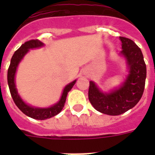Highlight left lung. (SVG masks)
Here are the masks:
<instances>
[{
  "instance_id": "obj_1",
  "label": "left lung",
  "mask_w": 155,
  "mask_h": 155,
  "mask_svg": "<svg viewBox=\"0 0 155 155\" xmlns=\"http://www.w3.org/2000/svg\"><path fill=\"white\" fill-rule=\"evenodd\" d=\"M122 42L121 54L125 56L130 68V74L122 86L110 93H103L90 81L88 99L97 111L104 114L117 116L134 108L144 92L147 66L142 51L133 40L120 37Z\"/></svg>"
}]
</instances>
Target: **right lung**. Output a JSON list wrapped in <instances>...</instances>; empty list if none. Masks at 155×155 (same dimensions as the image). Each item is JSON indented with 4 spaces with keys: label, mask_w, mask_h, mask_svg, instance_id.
<instances>
[{
    "label": "right lung",
    "mask_w": 155,
    "mask_h": 155,
    "mask_svg": "<svg viewBox=\"0 0 155 155\" xmlns=\"http://www.w3.org/2000/svg\"><path fill=\"white\" fill-rule=\"evenodd\" d=\"M42 46H43V43L38 39L30 40V41H27L24 44L21 45L16 51L15 53L13 54V57L11 58L10 65L8 67V75H7L9 91H10L11 96H12V98H13L15 104L18 106V108L24 114L30 117L34 118V119H37V120H45V119H47V118L52 117L54 116L57 115V114L60 113L61 110L63 109V106H64V104H65L66 101V97H67L68 92L72 88V87L76 82V80H74L73 82L70 83L69 84L67 85L64 90H63L60 101L57 104H55L54 105L50 107V108H33L31 106L26 104L21 99V97L18 94V92H17V89H16L15 83H14V76H15V73L16 71H17L18 63L21 60V58L24 57L25 54L29 51V50L41 47Z\"/></svg>",
    "instance_id": "add662e5"
}]
</instances>
